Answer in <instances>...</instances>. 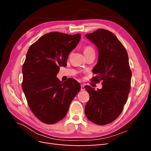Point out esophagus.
I'll return each mask as SVG.
<instances>
[{"label":"esophagus","mask_w":151,"mask_h":151,"mask_svg":"<svg viewBox=\"0 0 151 151\" xmlns=\"http://www.w3.org/2000/svg\"><path fill=\"white\" fill-rule=\"evenodd\" d=\"M81 91H84V90H85L84 86L83 84H81Z\"/></svg>","instance_id":"esophagus-1"}]
</instances>
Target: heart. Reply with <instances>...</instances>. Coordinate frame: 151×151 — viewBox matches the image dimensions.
I'll use <instances>...</instances> for the list:
<instances>
[{
  "mask_svg": "<svg viewBox=\"0 0 151 151\" xmlns=\"http://www.w3.org/2000/svg\"><path fill=\"white\" fill-rule=\"evenodd\" d=\"M95 53L94 48L91 46L85 47L84 48V55L88 54V53Z\"/></svg>",
  "mask_w": 151,
  "mask_h": 151,
  "instance_id": "1",
  "label": "heart"
}]
</instances>
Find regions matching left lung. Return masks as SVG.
<instances>
[{
	"label": "left lung",
	"instance_id": "8db88e82",
	"mask_svg": "<svg viewBox=\"0 0 151 151\" xmlns=\"http://www.w3.org/2000/svg\"><path fill=\"white\" fill-rule=\"evenodd\" d=\"M86 37L97 47L99 57L93 70L96 76L92 81H102L103 88L94 90L85 88L89 99L85 106V114L95 124L104 125L115 120L122 112L131 88L132 72L125 47L111 31L98 29Z\"/></svg>",
	"mask_w": 151,
	"mask_h": 151
}]
</instances>
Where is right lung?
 Masks as SVG:
<instances>
[{
    "label": "right lung",
    "mask_w": 151,
    "mask_h": 151,
    "mask_svg": "<svg viewBox=\"0 0 151 151\" xmlns=\"http://www.w3.org/2000/svg\"><path fill=\"white\" fill-rule=\"evenodd\" d=\"M80 39L79 33L51 32L32 44L26 53L22 89L31 111L47 124H54L65 117L81 89L76 80L69 78L62 83L56 77L60 67L67 65L68 55Z\"/></svg>",
    "instance_id": "1"
}]
</instances>
